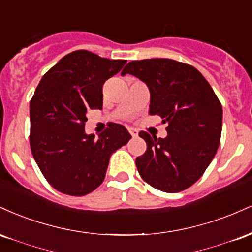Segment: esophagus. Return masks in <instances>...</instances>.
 Returning <instances> with one entry per match:
<instances>
[{
  "mask_svg": "<svg viewBox=\"0 0 252 252\" xmlns=\"http://www.w3.org/2000/svg\"><path fill=\"white\" fill-rule=\"evenodd\" d=\"M128 130H129L130 135H131L132 137H137V136H138V131H137V130L134 129V128H129Z\"/></svg>",
  "mask_w": 252,
  "mask_h": 252,
  "instance_id": "1",
  "label": "esophagus"
}]
</instances>
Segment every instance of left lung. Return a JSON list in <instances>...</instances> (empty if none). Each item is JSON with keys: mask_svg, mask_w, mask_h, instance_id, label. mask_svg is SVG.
I'll use <instances>...</instances> for the list:
<instances>
[{"mask_svg": "<svg viewBox=\"0 0 252 252\" xmlns=\"http://www.w3.org/2000/svg\"><path fill=\"white\" fill-rule=\"evenodd\" d=\"M132 74L148 86L149 114L168 123L164 138L141 131L147 150L136 158L138 173L150 186L167 193L189 189L204 174L220 143L221 104L193 66L172 59L129 63Z\"/></svg>", "mask_w": 252, "mask_h": 252, "instance_id": "left-lung-1", "label": "left lung"}]
</instances>
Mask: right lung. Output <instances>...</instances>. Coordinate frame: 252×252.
Returning a JSON list of instances; mask_svg holds the SVG:
<instances>
[{
	"label": "right lung",
	"instance_id": "obj_1",
	"mask_svg": "<svg viewBox=\"0 0 252 252\" xmlns=\"http://www.w3.org/2000/svg\"><path fill=\"white\" fill-rule=\"evenodd\" d=\"M126 60L74 51L51 68L31 100V149L52 186L68 195H85L102 184L111 155L131 138L122 124L111 123L97 136L86 134V114L102 109L105 80Z\"/></svg>",
	"mask_w": 252,
	"mask_h": 252
}]
</instances>
